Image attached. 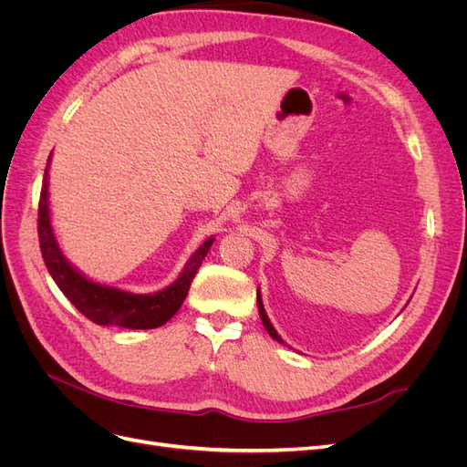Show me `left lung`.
I'll return each mask as SVG.
<instances>
[{
    "mask_svg": "<svg viewBox=\"0 0 467 467\" xmlns=\"http://www.w3.org/2000/svg\"><path fill=\"white\" fill-rule=\"evenodd\" d=\"M257 306H259V316H261V321H263V325H265V329H266V333L271 335L275 341H278V343H285L282 341V338L278 337V333L275 331V327H273V323L268 321V317H266V312H265V307H263V302H261V294H259V290H257Z\"/></svg>",
    "mask_w": 467,
    "mask_h": 467,
    "instance_id": "1",
    "label": "left lung"
}]
</instances>
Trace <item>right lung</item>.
<instances>
[{
    "mask_svg": "<svg viewBox=\"0 0 467 467\" xmlns=\"http://www.w3.org/2000/svg\"><path fill=\"white\" fill-rule=\"evenodd\" d=\"M38 242L40 253L48 273L54 282L64 292L66 298L72 302L79 312L97 325H112V327L126 329H155L171 319L187 298L191 282L202 265L206 253L214 239L206 242L196 249L194 255L182 268L181 276L171 286L158 294H130L117 288L95 285V282L81 276L76 268L69 265L56 244L50 212H48V167L45 169V181H42L40 201H38Z\"/></svg>",
    "mask_w": 467,
    "mask_h": 467,
    "instance_id": "add662e5",
    "label": "right lung"
}]
</instances>
